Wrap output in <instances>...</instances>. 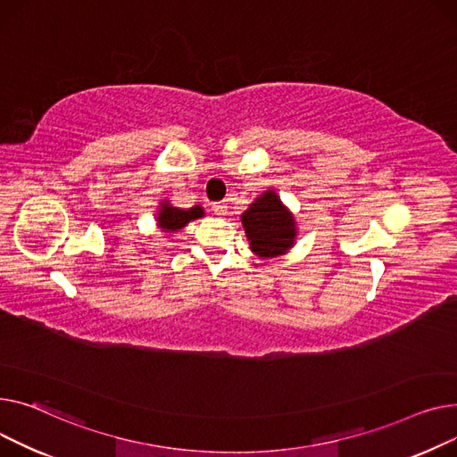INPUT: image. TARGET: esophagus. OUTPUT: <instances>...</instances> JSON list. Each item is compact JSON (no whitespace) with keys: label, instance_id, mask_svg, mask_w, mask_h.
Returning <instances> with one entry per match:
<instances>
[{"label":"esophagus","instance_id":"1","mask_svg":"<svg viewBox=\"0 0 457 457\" xmlns=\"http://www.w3.org/2000/svg\"><path fill=\"white\" fill-rule=\"evenodd\" d=\"M212 212L216 213V216L223 218V216H227V204H223V203H213V204H212Z\"/></svg>","mask_w":457,"mask_h":457}]
</instances>
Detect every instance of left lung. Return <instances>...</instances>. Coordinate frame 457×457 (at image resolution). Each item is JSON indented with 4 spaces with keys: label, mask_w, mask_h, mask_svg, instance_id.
Returning <instances> with one entry per match:
<instances>
[{
    "label": "left lung",
    "mask_w": 457,
    "mask_h": 457,
    "mask_svg": "<svg viewBox=\"0 0 457 457\" xmlns=\"http://www.w3.org/2000/svg\"><path fill=\"white\" fill-rule=\"evenodd\" d=\"M251 251L262 258L287 253L297 237L293 213L282 204L275 190L263 192L241 216Z\"/></svg>",
    "instance_id": "8db88e82"
}]
</instances>
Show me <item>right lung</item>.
<instances>
[{
    "instance_id": "1",
    "label": "right lung",
    "mask_w": 457,
    "mask_h": 457,
    "mask_svg": "<svg viewBox=\"0 0 457 457\" xmlns=\"http://www.w3.org/2000/svg\"><path fill=\"white\" fill-rule=\"evenodd\" d=\"M203 216H204V210L201 206H192L184 210V208L171 206L170 201H162L156 213V223L164 232H177L190 221L199 220Z\"/></svg>"
}]
</instances>
